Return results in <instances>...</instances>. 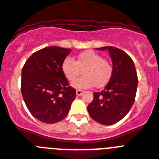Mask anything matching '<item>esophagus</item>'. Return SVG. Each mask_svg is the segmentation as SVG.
<instances>
[{"label":"esophagus","instance_id":"34e87169","mask_svg":"<svg viewBox=\"0 0 159 159\" xmlns=\"http://www.w3.org/2000/svg\"><path fill=\"white\" fill-rule=\"evenodd\" d=\"M83 91L82 90H80V89H78V90H76V95H81L83 94Z\"/></svg>","mask_w":159,"mask_h":159}]
</instances>
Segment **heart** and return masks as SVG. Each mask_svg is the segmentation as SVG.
Here are the masks:
<instances>
[{"label":"heart","mask_w":159,"mask_h":159,"mask_svg":"<svg viewBox=\"0 0 159 159\" xmlns=\"http://www.w3.org/2000/svg\"><path fill=\"white\" fill-rule=\"evenodd\" d=\"M62 71L69 81H73L81 74L79 78L71 84L75 88H90L95 85L97 88L105 86L111 78L113 68L108 60L102 59V56L92 50H87L77 56L76 61L71 57H66L61 65Z\"/></svg>","instance_id":"1"}]
</instances>
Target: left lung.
Returning a JSON list of instances; mask_svg holds the SVG:
<instances>
[{"label":"left lung","mask_w":159,"mask_h":159,"mask_svg":"<svg viewBox=\"0 0 159 159\" xmlns=\"http://www.w3.org/2000/svg\"><path fill=\"white\" fill-rule=\"evenodd\" d=\"M97 50H107L112 60L113 72L105 88L95 92L88 106L90 116L102 125L120 121L130 111L135 99L138 77L132 59L121 49L107 46Z\"/></svg>","instance_id":"1"}]
</instances>
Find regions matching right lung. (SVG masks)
Listing matches in <instances>:
<instances>
[{
    "mask_svg": "<svg viewBox=\"0 0 159 159\" xmlns=\"http://www.w3.org/2000/svg\"><path fill=\"white\" fill-rule=\"evenodd\" d=\"M71 52L56 46L44 48L33 53L22 68L24 101L30 113L42 123L61 121L76 97L61 68Z\"/></svg>",
    "mask_w": 159,
    "mask_h": 159,
    "instance_id": "add662e5",
    "label": "right lung"
}]
</instances>
